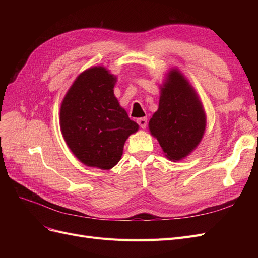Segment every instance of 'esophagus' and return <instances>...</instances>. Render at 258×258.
<instances>
[{"instance_id":"esophagus-1","label":"esophagus","mask_w":258,"mask_h":258,"mask_svg":"<svg viewBox=\"0 0 258 258\" xmlns=\"http://www.w3.org/2000/svg\"><path fill=\"white\" fill-rule=\"evenodd\" d=\"M137 122L139 123L140 127L144 129L147 126V118H145V117H142V118H138Z\"/></svg>"}]
</instances>
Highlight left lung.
<instances>
[{
  "instance_id": "obj_1",
  "label": "left lung",
  "mask_w": 258,
  "mask_h": 258,
  "mask_svg": "<svg viewBox=\"0 0 258 258\" xmlns=\"http://www.w3.org/2000/svg\"><path fill=\"white\" fill-rule=\"evenodd\" d=\"M207 116L198 93L178 69H171L160 86L158 110L148 122L171 161H178L196 150L204 138Z\"/></svg>"
}]
</instances>
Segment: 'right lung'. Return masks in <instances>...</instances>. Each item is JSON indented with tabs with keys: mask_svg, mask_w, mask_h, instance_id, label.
<instances>
[{
	"mask_svg": "<svg viewBox=\"0 0 258 258\" xmlns=\"http://www.w3.org/2000/svg\"><path fill=\"white\" fill-rule=\"evenodd\" d=\"M117 77L102 66L76 77L61 102L60 129L67 145L85 166L110 170L139 124L114 95Z\"/></svg>",
	"mask_w": 258,
	"mask_h": 258,
	"instance_id": "1",
	"label": "right lung"
}]
</instances>
